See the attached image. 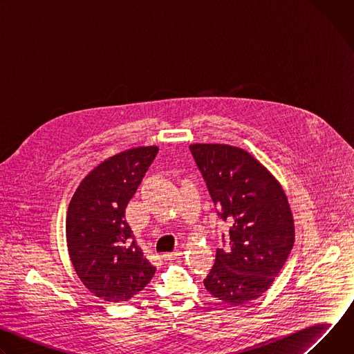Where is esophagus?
Segmentation results:
<instances>
[{
	"label": "esophagus",
	"instance_id": "obj_1",
	"mask_svg": "<svg viewBox=\"0 0 354 354\" xmlns=\"http://www.w3.org/2000/svg\"><path fill=\"white\" fill-rule=\"evenodd\" d=\"M182 257V252L180 250H174V252H168V254H164L162 258L165 261H175V259H179Z\"/></svg>",
	"mask_w": 354,
	"mask_h": 354
}]
</instances>
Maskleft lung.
<instances>
[{
    "label": "left lung",
    "mask_w": 354,
    "mask_h": 354,
    "mask_svg": "<svg viewBox=\"0 0 354 354\" xmlns=\"http://www.w3.org/2000/svg\"><path fill=\"white\" fill-rule=\"evenodd\" d=\"M217 216L230 223V241L217 249L203 280L206 290L231 306L261 297L284 266L294 243V221L284 190L246 151L224 144H193ZM229 246H226V243Z\"/></svg>",
    "instance_id": "obj_1"
}]
</instances>
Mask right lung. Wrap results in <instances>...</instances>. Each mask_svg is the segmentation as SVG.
<instances>
[{
  "label": "right lung",
  "instance_id": "add662e5",
  "mask_svg": "<svg viewBox=\"0 0 354 354\" xmlns=\"http://www.w3.org/2000/svg\"><path fill=\"white\" fill-rule=\"evenodd\" d=\"M158 147H138L99 164L75 190L66 234L74 269L85 287L109 302L134 298L156 273L134 241L126 207Z\"/></svg>",
  "mask_w": 354,
  "mask_h": 354
}]
</instances>
